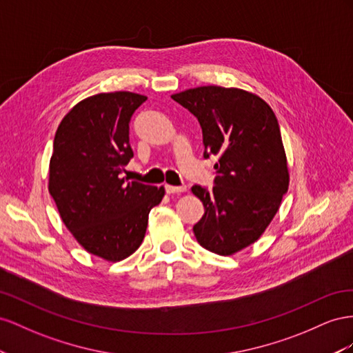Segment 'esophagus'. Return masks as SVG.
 Here are the masks:
<instances>
[{
    "label": "esophagus",
    "instance_id": "obj_1",
    "mask_svg": "<svg viewBox=\"0 0 353 353\" xmlns=\"http://www.w3.org/2000/svg\"><path fill=\"white\" fill-rule=\"evenodd\" d=\"M165 190L167 194H183L186 192V186H171V185H165Z\"/></svg>",
    "mask_w": 353,
    "mask_h": 353
}]
</instances>
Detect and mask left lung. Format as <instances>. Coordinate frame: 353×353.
<instances>
[{"instance_id": "obj_1", "label": "left lung", "mask_w": 353, "mask_h": 353, "mask_svg": "<svg viewBox=\"0 0 353 353\" xmlns=\"http://www.w3.org/2000/svg\"><path fill=\"white\" fill-rule=\"evenodd\" d=\"M171 97L198 118L204 157L219 158L216 186L192 188L205 210L194 234L211 253L232 256L263 235L288 190L278 119L260 96L236 87H195Z\"/></svg>"}]
</instances>
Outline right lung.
I'll return each instance as SVG.
<instances>
[{
  "label": "right lung",
  "mask_w": 353,
  "mask_h": 353,
  "mask_svg": "<svg viewBox=\"0 0 353 353\" xmlns=\"http://www.w3.org/2000/svg\"><path fill=\"white\" fill-rule=\"evenodd\" d=\"M146 99L114 92L78 102L60 121L50 158L48 192L60 219L85 251L112 263L140 247L150 210L165 195L164 186L119 177L133 157L130 118Z\"/></svg>",
  "instance_id": "right-lung-1"
}]
</instances>
